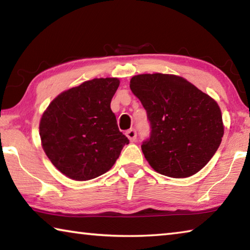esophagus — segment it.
Wrapping results in <instances>:
<instances>
[{"label": "esophagus", "mask_w": 250, "mask_h": 250, "mask_svg": "<svg viewBox=\"0 0 250 250\" xmlns=\"http://www.w3.org/2000/svg\"><path fill=\"white\" fill-rule=\"evenodd\" d=\"M125 135L128 137V139L131 142H133V141H135V139H137V131H135L134 129H130L126 131Z\"/></svg>", "instance_id": "obj_1"}]
</instances>
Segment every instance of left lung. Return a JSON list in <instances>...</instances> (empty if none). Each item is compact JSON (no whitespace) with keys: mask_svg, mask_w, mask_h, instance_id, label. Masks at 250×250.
<instances>
[{"mask_svg":"<svg viewBox=\"0 0 250 250\" xmlns=\"http://www.w3.org/2000/svg\"><path fill=\"white\" fill-rule=\"evenodd\" d=\"M130 89L138 97L151 125L141 149L160 174L183 179L196 174L222 142V111L211 97L180 76H133Z\"/></svg>","mask_w":250,"mask_h":250,"instance_id":"obj_1","label":"left lung"}]
</instances>
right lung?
Wrapping results in <instances>:
<instances>
[{
  "label": "right lung",
  "mask_w": 250,
  "mask_h": 250,
  "mask_svg": "<svg viewBox=\"0 0 250 250\" xmlns=\"http://www.w3.org/2000/svg\"><path fill=\"white\" fill-rule=\"evenodd\" d=\"M118 78H95L62 91L43 113V150L59 172L88 181L108 172L129 140L119 131L111 99Z\"/></svg>",
  "instance_id": "obj_1"
}]
</instances>
